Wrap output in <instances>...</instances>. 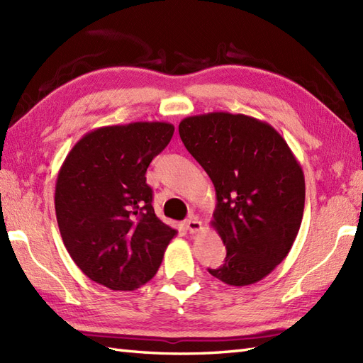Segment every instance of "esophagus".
Masks as SVG:
<instances>
[{"label":"esophagus","mask_w":363,"mask_h":363,"mask_svg":"<svg viewBox=\"0 0 363 363\" xmlns=\"http://www.w3.org/2000/svg\"><path fill=\"white\" fill-rule=\"evenodd\" d=\"M184 228H186L191 234H196L201 229V222L197 217L192 216V217L184 220Z\"/></svg>","instance_id":"34e87169"}]
</instances>
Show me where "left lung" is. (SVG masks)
Returning a JSON list of instances; mask_svg holds the SVG:
<instances>
[{"label":"left lung","mask_w":363,"mask_h":363,"mask_svg":"<svg viewBox=\"0 0 363 363\" xmlns=\"http://www.w3.org/2000/svg\"><path fill=\"white\" fill-rule=\"evenodd\" d=\"M179 132L216 188L211 226L222 237L226 259L208 271L226 285H252L296 240L305 208L302 166L269 123L243 113L192 115Z\"/></svg>","instance_id":"8db88e82"}]
</instances>
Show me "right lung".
I'll return each instance as SVG.
<instances>
[{
	"label": "right lung",
	"instance_id": "1",
	"mask_svg": "<svg viewBox=\"0 0 363 363\" xmlns=\"http://www.w3.org/2000/svg\"><path fill=\"white\" fill-rule=\"evenodd\" d=\"M174 135L166 121H135L87 132L70 149L55 184V212L70 257L113 291L151 280L177 229L152 208L146 171Z\"/></svg>",
	"mask_w": 363,
	"mask_h": 363
}]
</instances>
